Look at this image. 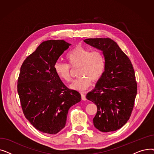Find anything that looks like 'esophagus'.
<instances>
[{
  "mask_svg": "<svg viewBox=\"0 0 154 154\" xmlns=\"http://www.w3.org/2000/svg\"><path fill=\"white\" fill-rule=\"evenodd\" d=\"M80 95H81V99H82V100H85L87 99H86V97H85V95L83 92L80 93Z\"/></svg>",
  "mask_w": 154,
  "mask_h": 154,
  "instance_id": "obj_1",
  "label": "esophagus"
}]
</instances>
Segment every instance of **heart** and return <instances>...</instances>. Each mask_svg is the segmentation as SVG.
Wrapping results in <instances>:
<instances>
[{
    "label": "heart",
    "instance_id": "b5f03b06",
    "mask_svg": "<svg viewBox=\"0 0 154 154\" xmlns=\"http://www.w3.org/2000/svg\"><path fill=\"white\" fill-rule=\"evenodd\" d=\"M69 64L59 61L54 64L55 72L59 77L66 82L72 80V69L79 67L78 75L70 85L72 89L83 91L96 82L102 76L106 67V60L103 53L99 50L91 51L82 45H77L70 51L66 55Z\"/></svg>",
    "mask_w": 154,
    "mask_h": 154
}]
</instances>
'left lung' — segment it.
Segmentation results:
<instances>
[{
    "label": "left lung",
    "instance_id": "obj_1",
    "mask_svg": "<svg viewBox=\"0 0 154 154\" xmlns=\"http://www.w3.org/2000/svg\"><path fill=\"white\" fill-rule=\"evenodd\" d=\"M84 42L101 50L106 60L102 76L86 96L97 107L94 125L102 132L116 131L127 123L134 106L137 84L133 66L111 38H87Z\"/></svg>",
    "mask_w": 154,
    "mask_h": 154
}]
</instances>
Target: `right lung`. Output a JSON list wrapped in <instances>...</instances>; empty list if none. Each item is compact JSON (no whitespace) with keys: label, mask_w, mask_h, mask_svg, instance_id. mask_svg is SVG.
Wrapping results in <instances>:
<instances>
[{"label":"right lung","mask_w":154,"mask_h":154,"mask_svg":"<svg viewBox=\"0 0 154 154\" xmlns=\"http://www.w3.org/2000/svg\"><path fill=\"white\" fill-rule=\"evenodd\" d=\"M70 45L63 40L43 42L20 67L17 92L23 113L43 133L60 132L66 125L70 107L81 100L79 92L63 84L54 67Z\"/></svg>","instance_id":"add662e5"}]
</instances>
